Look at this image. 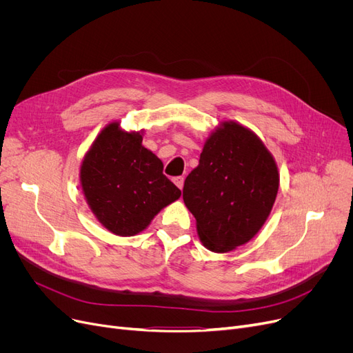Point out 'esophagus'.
<instances>
[{
    "label": "esophagus",
    "mask_w": 353,
    "mask_h": 353,
    "mask_svg": "<svg viewBox=\"0 0 353 353\" xmlns=\"http://www.w3.org/2000/svg\"><path fill=\"white\" fill-rule=\"evenodd\" d=\"M173 181H174V184H176V186H177L179 189H183V184H184V177H183V176L174 177Z\"/></svg>",
    "instance_id": "esophagus-1"
}]
</instances>
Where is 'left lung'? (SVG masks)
<instances>
[{
    "label": "left lung",
    "mask_w": 353,
    "mask_h": 353,
    "mask_svg": "<svg viewBox=\"0 0 353 353\" xmlns=\"http://www.w3.org/2000/svg\"><path fill=\"white\" fill-rule=\"evenodd\" d=\"M221 125L183 188L200 240L217 253L236 249L261 230L279 189V173L265 144L243 125Z\"/></svg>",
    "instance_id": "1"
}]
</instances>
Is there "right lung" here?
I'll return each instance as SVG.
<instances>
[{"label":"right lung","mask_w":353,"mask_h":353,"mask_svg":"<svg viewBox=\"0 0 353 353\" xmlns=\"http://www.w3.org/2000/svg\"><path fill=\"white\" fill-rule=\"evenodd\" d=\"M140 133L108 124L81 164V186L100 223L119 236L144 230L153 217L181 194L163 174V163L143 147Z\"/></svg>","instance_id":"1"}]
</instances>
